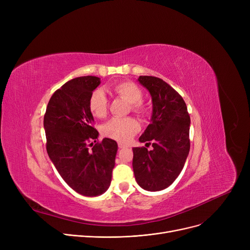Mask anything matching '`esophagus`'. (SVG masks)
<instances>
[{"label": "esophagus", "instance_id": "obj_1", "mask_svg": "<svg viewBox=\"0 0 250 250\" xmlns=\"http://www.w3.org/2000/svg\"><path fill=\"white\" fill-rule=\"evenodd\" d=\"M118 148H120V149H125V148H127V146L125 145V144H123V143H118Z\"/></svg>", "mask_w": 250, "mask_h": 250}]
</instances>
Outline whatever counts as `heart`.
I'll return each instance as SVG.
<instances>
[{
    "mask_svg": "<svg viewBox=\"0 0 250 250\" xmlns=\"http://www.w3.org/2000/svg\"><path fill=\"white\" fill-rule=\"evenodd\" d=\"M111 90L115 94L125 98L130 103V108L133 111L143 112L142 99L143 91L133 82H121L115 84ZM108 100L104 92L100 89L95 90L89 98V110L94 117L103 118L107 113ZM102 135L120 141L127 142L134 137L139 130V124L132 117H113L106 124L102 125Z\"/></svg>",
    "mask_w": 250,
    "mask_h": 250,
    "instance_id": "b5f03b06",
    "label": "heart"
}]
</instances>
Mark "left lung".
<instances>
[{
    "label": "left lung",
    "instance_id": "8db88e82",
    "mask_svg": "<svg viewBox=\"0 0 250 250\" xmlns=\"http://www.w3.org/2000/svg\"><path fill=\"white\" fill-rule=\"evenodd\" d=\"M139 83L152 97L151 124L139 141L152 144L134 148L133 169L138 185L148 191L171 186L185 166L189 153L190 117L185 100L162 79L140 76Z\"/></svg>",
    "mask_w": 250,
    "mask_h": 250
}]
</instances>
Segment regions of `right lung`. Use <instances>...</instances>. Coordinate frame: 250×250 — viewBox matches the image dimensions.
<instances>
[{
  "label": "right lung",
  "instance_id": "add662e5",
  "mask_svg": "<svg viewBox=\"0 0 250 250\" xmlns=\"http://www.w3.org/2000/svg\"><path fill=\"white\" fill-rule=\"evenodd\" d=\"M100 83L94 76L68 81L52 94L43 120L49 159L65 183L85 196L108 189L117 152V143L108 138L88 149L99 135L92 126L89 98Z\"/></svg>",
  "mask_w": 250,
  "mask_h": 250
}]
</instances>
